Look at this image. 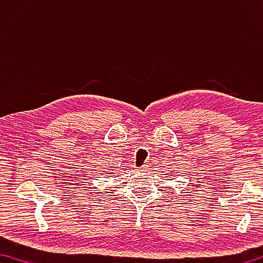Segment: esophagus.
Masks as SVG:
<instances>
[{
  "label": "esophagus",
  "mask_w": 263,
  "mask_h": 263,
  "mask_svg": "<svg viewBox=\"0 0 263 263\" xmlns=\"http://www.w3.org/2000/svg\"><path fill=\"white\" fill-rule=\"evenodd\" d=\"M140 171H141V172H145V171H148V165H144V166H142V167L140 168Z\"/></svg>",
  "instance_id": "obj_1"
}]
</instances>
